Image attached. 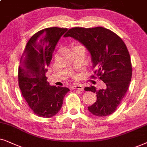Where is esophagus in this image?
Returning a JSON list of instances; mask_svg holds the SVG:
<instances>
[{"mask_svg":"<svg viewBox=\"0 0 147 147\" xmlns=\"http://www.w3.org/2000/svg\"><path fill=\"white\" fill-rule=\"evenodd\" d=\"M72 89H79L80 91H83L84 89V87L83 85H72Z\"/></svg>","mask_w":147,"mask_h":147,"instance_id":"obj_1","label":"esophagus"}]
</instances>
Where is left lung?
I'll return each mask as SVG.
<instances>
[{
    "mask_svg": "<svg viewBox=\"0 0 147 147\" xmlns=\"http://www.w3.org/2000/svg\"><path fill=\"white\" fill-rule=\"evenodd\" d=\"M64 38H74L89 51L95 73L104 84L101 89L85 88L97 94V101L88 110L96 116H107L116 110L128 91L132 78V64L128 50L120 37L102 27H74Z\"/></svg>",
    "mask_w": 147,
    "mask_h": 147,
    "instance_id": "obj_1",
    "label": "left lung"
}]
</instances>
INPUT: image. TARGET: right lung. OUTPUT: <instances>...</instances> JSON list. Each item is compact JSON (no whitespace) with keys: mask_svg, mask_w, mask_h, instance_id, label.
<instances>
[{"mask_svg":"<svg viewBox=\"0 0 147 147\" xmlns=\"http://www.w3.org/2000/svg\"><path fill=\"white\" fill-rule=\"evenodd\" d=\"M68 29L50 27L34 34L27 42L19 66V85L35 114L50 118L61 109L67 87L51 86L46 73L58 41Z\"/></svg>","mask_w":147,"mask_h":147,"instance_id":"right-lung-1","label":"right lung"}]
</instances>
